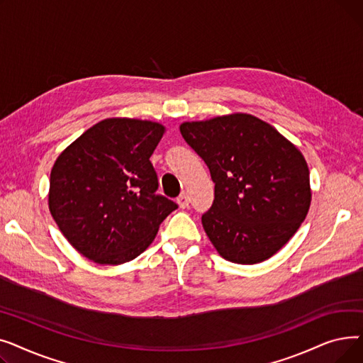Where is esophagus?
I'll return each mask as SVG.
<instances>
[{
	"mask_svg": "<svg viewBox=\"0 0 363 363\" xmlns=\"http://www.w3.org/2000/svg\"><path fill=\"white\" fill-rule=\"evenodd\" d=\"M177 203H178V206H179L181 208H185V207H188V204H189V197H188L186 194H181V196L177 199Z\"/></svg>",
	"mask_w": 363,
	"mask_h": 363,
	"instance_id": "1",
	"label": "esophagus"
}]
</instances>
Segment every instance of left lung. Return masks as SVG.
<instances>
[{
	"label": "left lung",
	"instance_id": "left-lung-1",
	"mask_svg": "<svg viewBox=\"0 0 363 363\" xmlns=\"http://www.w3.org/2000/svg\"><path fill=\"white\" fill-rule=\"evenodd\" d=\"M179 129L215 182V200L201 223L218 253L240 264L274 256L311 206L309 167L301 152L252 114L185 122Z\"/></svg>",
	"mask_w": 363,
	"mask_h": 363
}]
</instances>
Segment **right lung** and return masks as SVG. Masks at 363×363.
Wrapping results in <instances>:
<instances>
[{"label":"right lung","instance_id":"right-lung-1","mask_svg":"<svg viewBox=\"0 0 363 363\" xmlns=\"http://www.w3.org/2000/svg\"><path fill=\"white\" fill-rule=\"evenodd\" d=\"M164 126L111 118L95 123L57 157L50 212L86 259L121 264L140 256L178 204L157 194L150 157Z\"/></svg>","mask_w":363,"mask_h":363}]
</instances>
